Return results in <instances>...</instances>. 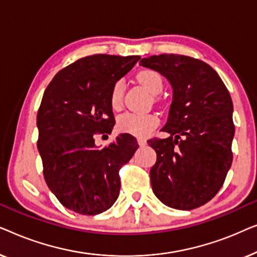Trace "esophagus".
<instances>
[{
	"label": "esophagus",
	"instance_id": "obj_1",
	"mask_svg": "<svg viewBox=\"0 0 257 257\" xmlns=\"http://www.w3.org/2000/svg\"><path fill=\"white\" fill-rule=\"evenodd\" d=\"M138 144H139V146H145L146 144H147V142L145 139H142V138H139L138 139Z\"/></svg>",
	"mask_w": 257,
	"mask_h": 257
}]
</instances>
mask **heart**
Listing matches in <instances>:
<instances>
[{
  "mask_svg": "<svg viewBox=\"0 0 257 257\" xmlns=\"http://www.w3.org/2000/svg\"><path fill=\"white\" fill-rule=\"evenodd\" d=\"M137 78H138L139 83L143 84L147 91L153 96H157L163 91V77L160 76L159 72L154 71V70H143L138 73ZM124 80H117L114 85L112 86L110 93V103L113 108H119L121 106L122 99H124ZM158 125H159V118L152 113L139 114L127 112V113L121 114L118 118V128L121 132L139 137V138H145V137L151 135V132Z\"/></svg>",
  "mask_w": 257,
  "mask_h": 257,
  "instance_id": "heart-1",
  "label": "heart"
}]
</instances>
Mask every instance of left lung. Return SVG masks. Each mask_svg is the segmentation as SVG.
<instances>
[{
    "label": "left lung",
    "instance_id": "obj_1",
    "mask_svg": "<svg viewBox=\"0 0 257 257\" xmlns=\"http://www.w3.org/2000/svg\"><path fill=\"white\" fill-rule=\"evenodd\" d=\"M140 65L166 77L173 87L166 139H150L157 161L150 177L154 194L175 209L198 208L222 187L233 161V101L215 70L200 59L163 54Z\"/></svg>",
    "mask_w": 257,
    "mask_h": 257
}]
</instances>
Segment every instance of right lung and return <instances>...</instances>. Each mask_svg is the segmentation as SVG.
Wrapping results in <instances>:
<instances>
[{
    "instance_id": "1",
    "label": "right lung",
    "mask_w": 257,
    "mask_h": 257,
    "mask_svg": "<svg viewBox=\"0 0 257 257\" xmlns=\"http://www.w3.org/2000/svg\"><path fill=\"white\" fill-rule=\"evenodd\" d=\"M139 59L87 56L56 73L44 91L37 112V149L48 187L70 210L96 215L118 199L119 170L131 159L138 143L124 133L98 149L94 137L112 132V86Z\"/></svg>"
}]
</instances>
